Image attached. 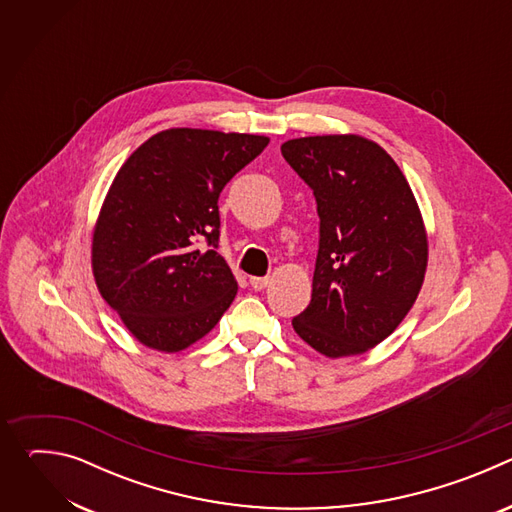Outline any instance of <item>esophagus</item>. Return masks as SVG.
I'll use <instances>...</instances> for the list:
<instances>
[{"label": "esophagus", "instance_id": "34e87169", "mask_svg": "<svg viewBox=\"0 0 512 512\" xmlns=\"http://www.w3.org/2000/svg\"><path fill=\"white\" fill-rule=\"evenodd\" d=\"M249 283H251V287H253V289H257V291H259V289H265V287L269 285V277H251V279H249Z\"/></svg>", "mask_w": 512, "mask_h": 512}]
</instances>
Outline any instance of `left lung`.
<instances>
[{"mask_svg":"<svg viewBox=\"0 0 512 512\" xmlns=\"http://www.w3.org/2000/svg\"><path fill=\"white\" fill-rule=\"evenodd\" d=\"M285 162L314 190L320 216L312 300L291 320L328 358L383 342L417 300L427 235L395 160L360 135H314L281 145Z\"/></svg>","mask_w":512,"mask_h":512,"instance_id":"1","label":"left lung"}]
</instances>
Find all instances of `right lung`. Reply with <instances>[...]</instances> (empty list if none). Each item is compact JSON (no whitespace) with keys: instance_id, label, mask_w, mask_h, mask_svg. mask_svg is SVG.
<instances>
[{"instance_id":"1","label":"right lung","mask_w":512,"mask_h":512,"mask_svg":"<svg viewBox=\"0 0 512 512\" xmlns=\"http://www.w3.org/2000/svg\"><path fill=\"white\" fill-rule=\"evenodd\" d=\"M267 143L265 135L174 127L141 143L117 172L91 263L103 300L143 346L180 352L233 304L237 279L216 253L218 196Z\"/></svg>"}]
</instances>
